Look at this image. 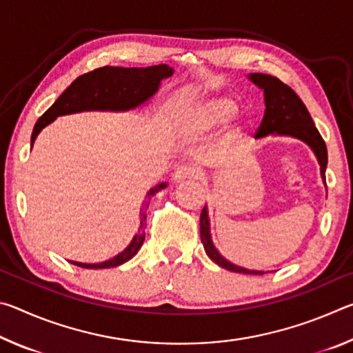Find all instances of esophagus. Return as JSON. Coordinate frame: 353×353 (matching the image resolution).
<instances>
[{
    "mask_svg": "<svg viewBox=\"0 0 353 353\" xmlns=\"http://www.w3.org/2000/svg\"><path fill=\"white\" fill-rule=\"evenodd\" d=\"M196 176H198V170H196L194 166L179 165L177 168L174 170V172H172V181L179 183V182L188 181V179H193Z\"/></svg>",
    "mask_w": 353,
    "mask_h": 353,
    "instance_id": "34e87169",
    "label": "esophagus"
}]
</instances>
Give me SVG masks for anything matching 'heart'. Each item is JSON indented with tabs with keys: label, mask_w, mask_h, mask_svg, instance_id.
I'll list each match as a JSON object with an SVG mask.
<instances>
[{
	"label": "heart",
	"mask_w": 353,
	"mask_h": 353,
	"mask_svg": "<svg viewBox=\"0 0 353 353\" xmlns=\"http://www.w3.org/2000/svg\"><path fill=\"white\" fill-rule=\"evenodd\" d=\"M235 101L224 97V94L204 98L185 110L182 126L188 134H205L213 128L219 126L221 123H224L235 112ZM238 132H240V126L236 123H229L225 129V139H234Z\"/></svg>",
	"instance_id": "1"
}]
</instances>
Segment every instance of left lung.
<instances>
[{
	"label": "left lung",
	"instance_id": "8db88e82",
	"mask_svg": "<svg viewBox=\"0 0 353 353\" xmlns=\"http://www.w3.org/2000/svg\"><path fill=\"white\" fill-rule=\"evenodd\" d=\"M249 79L252 81L256 87L261 88L265 93V117L260 128L256 129L255 139H263L268 135H286L292 139L302 140L303 143L313 149V152L318 159L321 166V177L325 183V168H327V146L325 141L322 140L321 134L316 129L314 123L307 110L305 104L297 97L296 92L291 87L286 85L277 77L263 73H250ZM201 241L204 244L205 254L210 259L224 268L227 271H234L240 274H254V276H261L263 271L246 270V268L236 266L229 260H225L223 255L214 248L210 235V221H208L207 205L201 212Z\"/></svg>",
	"mask_w": 353,
	"mask_h": 353
}]
</instances>
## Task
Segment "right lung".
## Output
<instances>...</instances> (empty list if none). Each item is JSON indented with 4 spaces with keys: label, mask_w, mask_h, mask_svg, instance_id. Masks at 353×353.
I'll return each mask as SVG.
<instances>
[{
    "label": "right lung",
    "mask_w": 353,
    "mask_h": 353,
    "mask_svg": "<svg viewBox=\"0 0 353 353\" xmlns=\"http://www.w3.org/2000/svg\"><path fill=\"white\" fill-rule=\"evenodd\" d=\"M174 70L168 65L160 63L146 68H123V67H103L85 73L71 82V85L65 90L56 103L41 115L35 123L31 146L40 134V130L48 124L54 121L57 117L70 115V113H79L88 110H109V112H128L137 109L146 101L151 99L157 93L160 82L166 77L172 76ZM166 188V183H159L148 191L145 207L149 204V199L159 193L160 190ZM145 207L140 212V227L129 246L113 259L103 263H79L71 261L76 266L87 268V270H105V268H115L126 263L128 260L139 252L143 241H145V227H146V210Z\"/></svg>",
    "instance_id": "add662e5"
}]
</instances>
